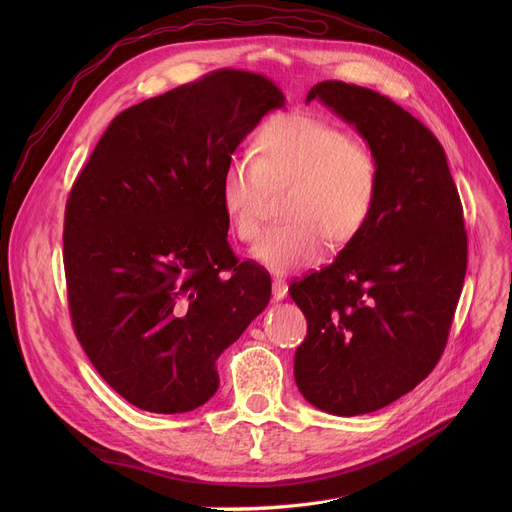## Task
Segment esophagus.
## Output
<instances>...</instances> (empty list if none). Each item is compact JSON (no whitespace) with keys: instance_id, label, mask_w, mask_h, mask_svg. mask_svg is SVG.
Instances as JSON below:
<instances>
[{"instance_id":"esophagus-1","label":"esophagus","mask_w":512,"mask_h":512,"mask_svg":"<svg viewBox=\"0 0 512 512\" xmlns=\"http://www.w3.org/2000/svg\"><path fill=\"white\" fill-rule=\"evenodd\" d=\"M272 294H274V301H282V299H286V294H288V286H286V282H282V280H274V282H272Z\"/></svg>"}]
</instances>
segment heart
Here are the masks:
<instances>
[{
	"mask_svg": "<svg viewBox=\"0 0 512 512\" xmlns=\"http://www.w3.org/2000/svg\"><path fill=\"white\" fill-rule=\"evenodd\" d=\"M292 182L284 215L265 232L253 257L288 276L326 257L328 238L342 247L367 226L378 199L380 168L361 143L315 116L284 114L265 122L255 157L232 155L220 174V201L232 232L253 242L263 226L270 186Z\"/></svg>",
	"mask_w": 512,
	"mask_h": 512,
	"instance_id": "b5f03b06",
	"label": "heart"
}]
</instances>
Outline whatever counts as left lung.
I'll list each match as a JSON object with an SVG mask.
<instances>
[{"mask_svg":"<svg viewBox=\"0 0 512 512\" xmlns=\"http://www.w3.org/2000/svg\"><path fill=\"white\" fill-rule=\"evenodd\" d=\"M342 118L378 159L367 226L338 257L288 292L307 317L294 382L338 417L384 409L440 361L467 272L463 205L432 130L388 97L324 80L307 93Z\"/></svg>","mask_w":512,"mask_h":512,"instance_id":"8db88e82","label":"left lung"}]
</instances>
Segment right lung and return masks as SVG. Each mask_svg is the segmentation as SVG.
Segmentation results:
<instances>
[{"mask_svg": "<svg viewBox=\"0 0 512 512\" xmlns=\"http://www.w3.org/2000/svg\"><path fill=\"white\" fill-rule=\"evenodd\" d=\"M270 78L215 70L118 114L76 178L64 222L68 303L101 378L151 413L218 392V357L267 307L272 280L238 263L220 174L284 105Z\"/></svg>", "mask_w": 512, "mask_h": 512, "instance_id": "obj_1", "label": "right lung"}]
</instances>
